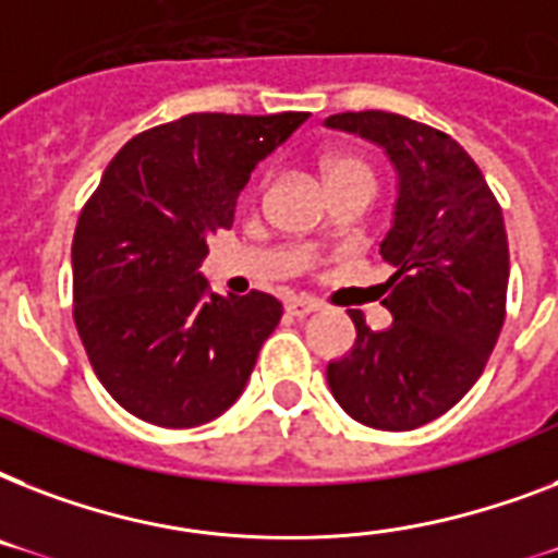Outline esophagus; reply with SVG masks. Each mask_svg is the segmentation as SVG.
Returning <instances> with one entry per match:
<instances>
[{
    "mask_svg": "<svg viewBox=\"0 0 558 558\" xmlns=\"http://www.w3.org/2000/svg\"><path fill=\"white\" fill-rule=\"evenodd\" d=\"M315 310H318V301H313V298H292V301H287V313L295 315V318H306Z\"/></svg>",
    "mask_w": 558,
    "mask_h": 558,
    "instance_id": "esophagus-1",
    "label": "esophagus"
}]
</instances>
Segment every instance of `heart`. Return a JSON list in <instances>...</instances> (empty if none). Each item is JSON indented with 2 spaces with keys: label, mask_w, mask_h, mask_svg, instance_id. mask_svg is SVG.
I'll return each instance as SVG.
<instances>
[{
  "label": "heart",
  "mask_w": 558,
  "mask_h": 558,
  "mask_svg": "<svg viewBox=\"0 0 558 558\" xmlns=\"http://www.w3.org/2000/svg\"><path fill=\"white\" fill-rule=\"evenodd\" d=\"M324 179H327L330 191L341 185H376V173L359 156H332V159H327L324 161Z\"/></svg>",
  "instance_id": "obj_1"
}]
</instances>
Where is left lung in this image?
<instances>
[{
    "label": "left lung",
    "instance_id": "left-lung-1",
    "mask_svg": "<svg viewBox=\"0 0 558 558\" xmlns=\"http://www.w3.org/2000/svg\"><path fill=\"white\" fill-rule=\"evenodd\" d=\"M324 124L379 144L397 168L393 222L379 243L388 330L348 310L356 344L327 365L356 423L411 432L446 414L484 373L507 315L510 248L501 205L451 135L393 112H341Z\"/></svg>",
    "mask_w": 558,
    "mask_h": 558
}]
</instances>
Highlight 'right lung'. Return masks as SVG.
<instances>
[{
  "label": "right lung",
  "mask_w": 558,
  "mask_h": 558,
  "mask_svg": "<svg viewBox=\"0 0 558 558\" xmlns=\"http://www.w3.org/2000/svg\"><path fill=\"white\" fill-rule=\"evenodd\" d=\"M304 121L193 112L153 126L118 150L83 205L74 324L100 385L144 423L191 428L243 393L283 304L257 289L217 295L199 266L257 161Z\"/></svg>",
  "instance_id": "obj_1"
}]
</instances>
